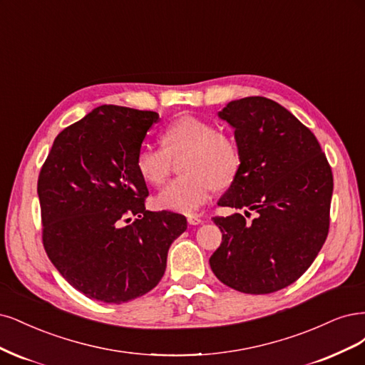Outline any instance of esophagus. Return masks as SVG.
Instances as JSON below:
<instances>
[{"label":"esophagus","instance_id":"34e87169","mask_svg":"<svg viewBox=\"0 0 365 365\" xmlns=\"http://www.w3.org/2000/svg\"><path fill=\"white\" fill-rule=\"evenodd\" d=\"M186 220H187V225H191V226H198V225H202V218H200L198 215H194V214H190L186 217Z\"/></svg>","mask_w":365,"mask_h":365}]
</instances>
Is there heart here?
I'll list each match as a JSON object with an SVG mask.
<instances>
[{
  "instance_id": "1",
  "label": "heart",
  "mask_w": 365,
  "mask_h": 365,
  "mask_svg": "<svg viewBox=\"0 0 365 365\" xmlns=\"http://www.w3.org/2000/svg\"><path fill=\"white\" fill-rule=\"evenodd\" d=\"M163 148L143 145L136 155V170L144 182L159 186L171 173V158L185 155L182 171L186 175L170 182L156 197L162 209L191 214L215 191L229 185L240 171L241 155L229 136L192 115L180 116L162 133Z\"/></svg>"
}]
</instances>
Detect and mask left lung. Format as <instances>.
Wrapping results in <instances>:
<instances>
[{
	"label": "left lung",
	"mask_w": 365,
	"mask_h": 365,
	"mask_svg": "<svg viewBox=\"0 0 365 365\" xmlns=\"http://www.w3.org/2000/svg\"><path fill=\"white\" fill-rule=\"evenodd\" d=\"M221 120L235 130L241 167L220 206L253 210L214 217L222 242L209 264L222 284L269 294L294 284L322 250L334 191L319 140L284 106L265 97L227 103Z\"/></svg>",
	"instance_id": "8db88e82"
}]
</instances>
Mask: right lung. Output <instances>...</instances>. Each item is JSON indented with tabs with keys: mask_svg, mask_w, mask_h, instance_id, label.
I'll list each match as a JSON object with an SVG mask.
<instances>
[{
	"mask_svg": "<svg viewBox=\"0 0 365 365\" xmlns=\"http://www.w3.org/2000/svg\"><path fill=\"white\" fill-rule=\"evenodd\" d=\"M159 115L104 104L57 135L38 195L45 252L86 297L124 303L155 288L186 218L145 209L136 155Z\"/></svg>",
	"mask_w": 365,
	"mask_h": 365,
	"instance_id": "right-lung-1",
	"label": "right lung"
}]
</instances>
